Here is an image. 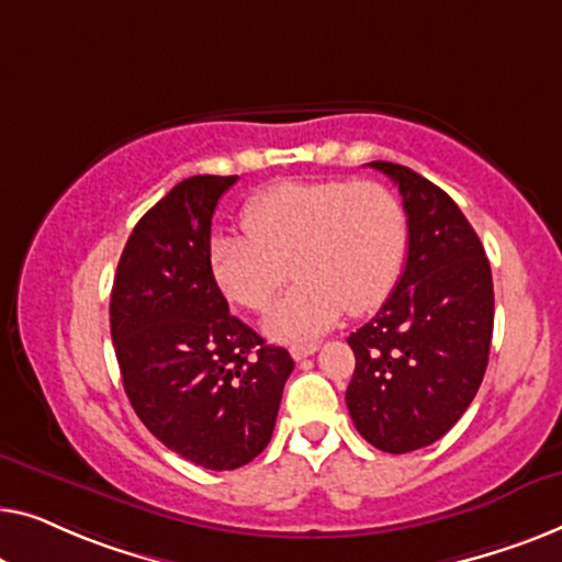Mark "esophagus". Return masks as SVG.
I'll use <instances>...</instances> for the list:
<instances>
[{"label": "esophagus", "mask_w": 562, "mask_h": 562, "mask_svg": "<svg viewBox=\"0 0 562 562\" xmlns=\"http://www.w3.org/2000/svg\"><path fill=\"white\" fill-rule=\"evenodd\" d=\"M315 351H318V344H295V346H292V349H290L292 359H295V361L311 357V353H315Z\"/></svg>", "instance_id": "1"}]
</instances>
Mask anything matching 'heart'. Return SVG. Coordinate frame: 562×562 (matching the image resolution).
Wrapping results in <instances>:
<instances>
[{"mask_svg": "<svg viewBox=\"0 0 562 562\" xmlns=\"http://www.w3.org/2000/svg\"><path fill=\"white\" fill-rule=\"evenodd\" d=\"M247 234H216L211 274L232 303L262 313L280 288L265 330L305 341L341 318L371 313L392 295L407 255V213L390 188L371 180H288L244 205Z\"/></svg>", "mask_w": 562, "mask_h": 562, "instance_id": "heart-1", "label": "heart"}]
</instances>
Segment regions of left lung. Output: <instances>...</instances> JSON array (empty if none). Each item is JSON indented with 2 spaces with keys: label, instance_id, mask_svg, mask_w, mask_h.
<instances>
[{
  "label": "left lung",
  "instance_id": "obj_1",
  "mask_svg": "<svg viewBox=\"0 0 562 562\" xmlns=\"http://www.w3.org/2000/svg\"><path fill=\"white\" fill-rule=\"evenodd\" d=\"M400 188L407 262L397 288L349 346L351 420L384 453L446 436L476 397L494 330V282L476 232L446 191L394 162H369Z\"/></svg>",
  "mask_w": 562,
  "mask_h": 562
}]
</instances>
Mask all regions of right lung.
Segmentation results:
<instances>
[{
	"instance_id": "right-lung-1",
	"label": "right lung",
	"mask_w": 562,
	"mask_h": 562,
	"mask_svg": "<svg viewBox=\"0 0 562 562\" xmlns=\"http://www.w3.org/2000/svg\"><path fill=\"white\" fill-rule=\"evenodd\" d=\"M234 183L193 176L157 201L126 239L109 305L134 413L165 448L211 471L262 453L295 369L228 313L211 274V218Z\"/></svg>"
}]
</instances>
